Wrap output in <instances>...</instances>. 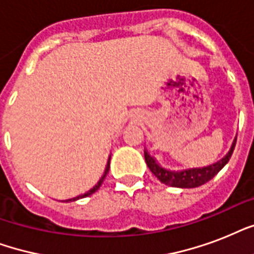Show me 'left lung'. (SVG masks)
<instances>
[{"instance_id": "left-lung-1", "label": "left lung", "mask_w": 254, "mask_h": 254, "mask_svg": "<svg viewBox=\"0 0 254 254\" xmlns=\"http://www.w3.org/2000/svg\"><path fill=\"white\" fill-rule=\"evenodd\" d=\"M235 145L236 141L233 142L231 150L224 158L220 159L219 162L213 163L211 166L201 167V169H190L185 171H169L166 169H162L158 163L155 162L154 158L147 154L145 151V161H146L147 167L150 171L154 174L155 177L158 178L159 181L171 187H181V189H193V187H199V186L204 185L208 181H211L223 167L228 163L233 150H235Z\"/></svg>"}]
</instances>
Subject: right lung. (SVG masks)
<instances>
[{"instance_id": "1", "label": "right lung", "mask_w": 254, "mask_h": 254, "mask_svg": "<svg viewBox=\"0 0 254 254\" xmlns=\"http://www.w3.org/2000/svg\"><path fill=\"white\" fill-rule=\"evenodd\" d=\"M108 171H109V162H108V165H107V169H105V173H104V175L103 177H101V179H100L99 182H97V185L95 186V187H93V189H91L89 190V191H88V192H85V193H83V195H79V196H76V197H72V199H68L69 201L71 200H77V199H81V197H85V196H89V195H92V193L93 192H96V191H97V190H99V187L101 185H103V182H104V178L107 177V174H108ZM68 200H65V201H68Z\"/></svg>"}]
</instances>
